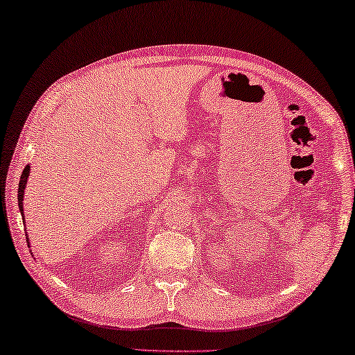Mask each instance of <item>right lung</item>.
Here are the masks:
<instances>
[{"label":"right lung","mask_w":355,"mask_h":355,"mask_svg":"<svg viewBox=\"0 0 355 355\" xmlns=\"http://www.w3.org/2000/svg\"><path fill=\"white\" fill-rule=\"evenodd\" d=\"M28 174H30V165L25 166L24 173L20 174V181H19V190H17V200H19V209L21 212V217H24V193H25V187H26V181H28ZM28 241V238H26Z\"/></svg>","instance_id":"right-lung-1"}]
</instances>
